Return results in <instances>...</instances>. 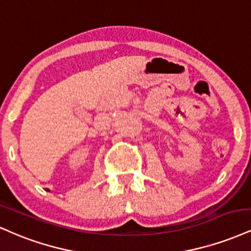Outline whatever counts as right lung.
<instances>
[{"label":"right lung","mask_w":251,"mask_h":251,"mask_svg":"<svg viewBox=\"0 0 251 251\" xmlns=\"http://www.w3.org/2000/svg\"><path fill=\"white\" fill-rule=\"evenodd\" d=\"M48 191H49V190H48Z\"/></svg>","instance_id":"add662e5"}]
</instances>
